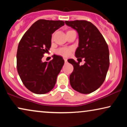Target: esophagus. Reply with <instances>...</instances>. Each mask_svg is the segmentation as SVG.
<instances>
[{
  "mask_svg": "<svg viewBox=\"0 0 127 127\" xmlns=\"http://www.w3.org/2000/svg\"><path fill=\"white\" fill-rule=\"evenodd\" d=\"M64 61H65V63H66V62H67V60L66 58H64Z\"/></svg>",
  "mask_w": 127,
  "mask_h": 127,
  "instance_id": "obj_1",
  "label": "esophagus"
}]
</instances>
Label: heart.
I'll use <instances>...</instances> for the list:
<instances>
[{
	"label": "heart",
	"mask_w": 127,
	"mask_h": 127,
	"mask_svg": "<svg viewBox=\"0 0 127 127\" xmlns=\"http://www.w3.org/2000/svg\"><path fill=\"white\" fill-rule=\"evenodd\" d=\"M72 51V49L71 48L67 47H63L60 48L58 50H57V53L58 54L61 55L64 57H68L70 55L71 52Z\"/></svg>",
	"instance_id": "b5f03b06"
}]
</instances>
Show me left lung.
Returning a JSON list of instances; mask_svg holds the SVG:
<instances>
[{
    "mask_svg": "<svg viewBox=\"0 0 127 127\" xmlns=\"http://www.w3.org/2000/svg\"><path fill=\"white\" fill-rule=\"evenodd\" d=\"M67 26L77 31L79 47L75 55L86 62L80 65L73 59L67 60L73 66L70 75L71 87L81 94H90L100 87L105 81L109 67V51L105 39L95 26L86 20L67 21ZM81 58L79 59V57Z\"/></svg>",
    "mask_w": 127,
    "mask_h": 127,
    "instance_id": "left-lung-1",
    "label": "left lung"
}]
</instances>
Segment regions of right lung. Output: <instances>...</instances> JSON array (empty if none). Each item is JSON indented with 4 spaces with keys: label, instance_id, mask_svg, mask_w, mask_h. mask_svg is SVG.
<instances>
[{
    "label": "right lung",
    "instance_id": "right-lung-1",
    "mask_svg": "<svg viewBox=\"0 0 127 127\" xmlns=\"http://www.w3.org/2000/svg\"><path fill=\"white\" fill-rule=\"evenodd\" d=\"M63 21L39 20L25 33L18 44L17 68L26 88L44 94L54 87L64 64L62 57L54 55L50 62L41 61L51 46L52 34L64 25Z\"/></svg>",
    "mask_w": 127,
    "mask_h": 127
}]
</instances>
